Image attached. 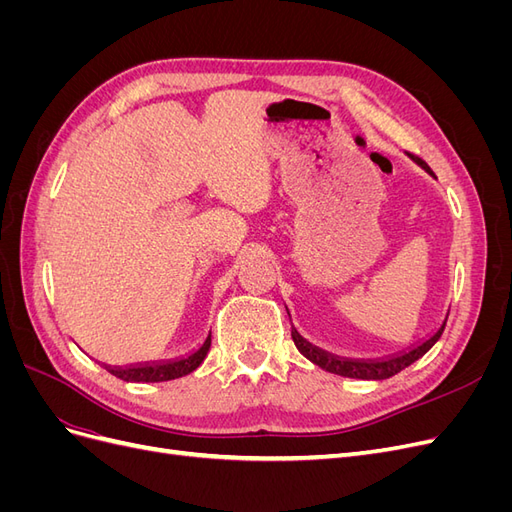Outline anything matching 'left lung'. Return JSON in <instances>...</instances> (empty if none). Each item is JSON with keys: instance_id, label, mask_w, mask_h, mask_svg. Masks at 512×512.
Wrapping results in <instances>:
<instances>
[{"instance_id": "left-lung-1", "label": "left lung", "mask_w": 512, "mask_h": 512, "mask_svg": "<svg viewBox=\"0 0 512 512\" xmlns=\"http://www.w3.org/2000/svg\"><path fill=\"white\" fill-rule=\"evenodd\" d=\"M410 158H412L418 166L425 168L427 173H431V168L427 166L425 160H421L418 156H410ZM288 316H290V314H288ZM446 318H448V316H446ZM446 318H444V322H442V327H440L436 333H433V335H429V337L425 339V342L416 344L414 348H410V350H406V352L386 356V359H369V361H365V359H342V356L331 354V352H324V350H320L318 346L309 344L307 339H303V337L299 335V331L294 329V327H292V342H294V346L299 348V352L305 356V359H309L314 365H318V367H322V369L331 371V374L344 376V378H359V380H386V378H391V376L399 374L401 369H406V367L412 365L414 361L421 359V356H423L433 344L438 342L442 331H444V327H446Z\"/></svg>"}]
</instances>
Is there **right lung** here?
<instances>
[{
	"label": "right lung",
	"instance_id": "right-lung-1",
	"mask_svg": "<svg viewBox=\"0 0 512 512\" xmlns=\"http://www.w3.org/2000/svg\"><path fill=\"white\" fill-rule=\"evenodd\" d=\"M209 348H211V333L207 335L203 346H200L198 350H194L188 356H181V359L162 361V363L130 365V367H111V365H106V369L111 371L113 376L126 380V382H164V380H175V378L192 374V371L205 361Z\"/></svg>",
	"mask_w": 512,
	"mask_h": 512
}]
</instances>
